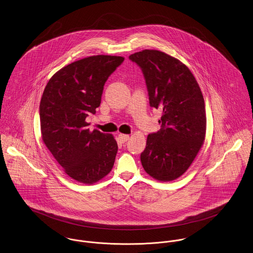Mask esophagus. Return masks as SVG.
I'll use <instances>...</instances> for the list:
<instances>
[{"label":"esophagus","mask_w":253,"mask_h":253,"mask_svg":"<svg viewBox=\"0 0 253 253\" xmlns=\"http://www.w3.org/2000/svg\"><path fill=\"white\" fill-rule=\"evenodd\" d=\"M118 137H119V140H120L122 143H125V142H126V141L128 140L129 135H128V134H122V133H120V134L118 135Z\"/></svg>","instance_id":"obj_1"}]
</instances>
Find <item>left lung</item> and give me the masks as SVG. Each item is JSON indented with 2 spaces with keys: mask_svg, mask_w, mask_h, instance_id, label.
<instances>
[{
  "mask_svg": "<svg viewBox=\"0 0 253 253\" xmlns=\"http://www.w3.org/2000/svg\"><path fill=\"white\" fill-rule=\"evenodd\" d=\"M144 75L150 106L163 116L158 132L147 137L140 160L154 179H177L204 144L207 130L205 99L198 82L178 59L156 49L129 55Z\"/></svg>",
  "mask_w": 253,
  "mask_h": 253,
  "instance_id": "1",
  "label": "left lung"
}]
</instances>
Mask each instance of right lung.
I'll return each instance as SVG.
<instances>
[{
    "mask_svg": "<svg viewBox=\"0 0 253 253\" xmlns=\"http://www.w3.org/2000/svg\"><path fill=\"white\" fill-rule=\"evenodd\" d=\"M122 56L93 55L61 68L46 84L40 103L42 138L64 172L74 180L93 184L112 170L118 144L114 136L85 122L101 103L109 76Z\"/></svg>",
    "mask_w": 253,
    "mask_h": 253,
    "instance_id": "obj_1",
    "label": "right lung"
}]
</instances>
